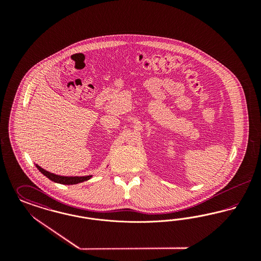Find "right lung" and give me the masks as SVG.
<instances>
[{
    "instance_id": "obj_1",
    "label": "right lung",
    "mask_w": 261,
    "mask_h": 261,
    "mask_svg": "<svg viewBox=\"0 0 261 261\" xmlns=\"http://www.w3.org/2000/svg\"><path fill=\"white\" fill-rule=\"evenodd\" d=\"M38 169L41 171V173L44 174L46 177H48L50 180L59 183V184H63V185H74L78 184L84 181H87L90 179L91 176H86V177H65V176H59L56 174L48 172L47 170L41 168L39 165H37Z\"/></svg>"
}]
</instances>
